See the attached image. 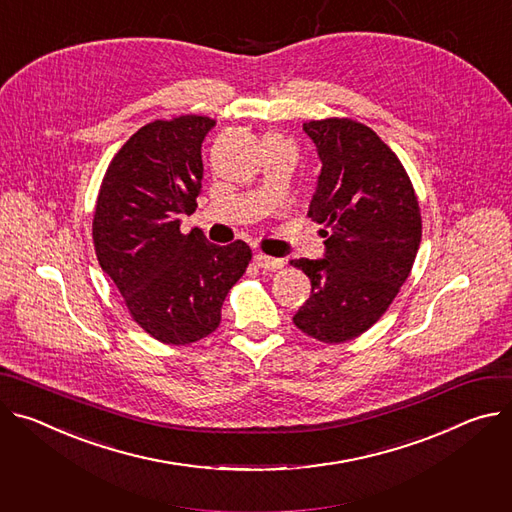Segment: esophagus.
Wrapping results in <instances>:
<instances>
[{
  "mask_svg": "<svg viewBox=\"0 0 512 512\" xmlns=\"http://www.w3.org/2000/svg\"><path fill=\"white\" fill-rule=\"evenodd\" d=\"M255 265L261 267V269H267V271H275V269H282L284 267V261L282 259H275V257H269L265 253H257L255 255Z\"/></svg>",
  "mask_w": 512,
  "mask_h": 512,
  "instance_id": "34e87169",
  "label": "esophagus"
}]
</instances>
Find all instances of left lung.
I'll list each match as a JSON object with an SVG mask.
<instances>
[{"mask_svg": "<svg viewBox=\"0 0 512 512\" xmlns=\"http://www.w3.org/2000/svg\"><path fill=\"white\" fill-rule=\"evenodd\" d=\"M322 169L308 216L322 224L324 259H292L312 284L294 324L322 343H345L382 318L410 275L421 208L396 153L351 118L304 124Z\"/></svg>", "mask_w": 512, "mask_h": 512, "instance_id": "left-lung-1", "label": "left lung"}]
</instances>
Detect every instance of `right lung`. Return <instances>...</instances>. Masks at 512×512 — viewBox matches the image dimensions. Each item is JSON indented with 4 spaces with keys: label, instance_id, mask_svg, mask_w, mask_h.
I'll list each match as a JSON object with an SVG mask.
<instances>
[{
    "label": "right lung",
    "instance_id": "add662e5",
    "mask_svg": "<svg viewBox=\"0 0 512 512\" xmlns=\"http://www.w3.org/2000/svg\"><path fill=\"white\" fill-rule=\"evenodd\" d=\"M216 122L185 114L138 128L110 161L94 212V247L132 320L153 339L190 345L220 324V308L251 261L245 241L218 247L181 214L198 206L202 141Z\"/></svg>",
    "mask_w": 512,
    "mask_h": 512
}]
</instances>
